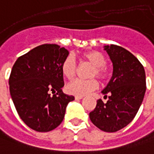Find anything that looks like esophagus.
I'll list each match as a JSON object with an SVG mask.
<instances>
[{
    "label": "esophagus",
    "instance_id": "34e87169",
    "mask_svg": "<svg viewBox=\"0 0 154 154\" xmlns=\"http://www.w3.org/2000/svg\"><path fill=\"white\" fill-rule=\"evenodd\" d=\"M83 98V97H80V96H76L75 97V99L76 100H79V99H82Z\"/></svg>",
    "mask_w": 154,
    "mask_h": 154
}]
</instances>
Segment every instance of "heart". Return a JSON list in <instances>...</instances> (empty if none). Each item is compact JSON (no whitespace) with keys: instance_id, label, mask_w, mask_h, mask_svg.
I'll return each instance as SVG.
<instances>
[{"instance_id":"1","label":"heart","mask_w":154,"mask_h":154,"mask_svg":"<svg viewBox=\"0 0 154 154\" xmlns=\"http://www.w3.org/2000/svg\"><path fill=\"white\" fill-rule=\"evenodd\" d=\"M82 57L93 65V69L91 72V77H97L101 80H104L107 77V69L105 68L106 58L99 51H87L82 55ZM61 72L63 76L67 79H72L77 72V63L73 57L68 56L62 63ZM98 87V84L95 79L81 80L76 79L66 86V91L69 94L75 96H85L91 91H95Z\"/></svg>"}]
</instances>
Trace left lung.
<instances>
[{
    "instance_id": "left-lung-1",
    "label": "left lung",
    "mask_w": 154,
    "mask_h": 154,
    "mask_svg": "<svg viewBox=\"0 0 154 154\" xmlns=\"http://www.w3.org/2000/svg\"><path fill=\"white\" fill-rule=\"evenodd\" d=\"M113 65L112 77L101 91L108 101H97L90 119L97 128L115 132L131 122L146 93V73L143 65L131 52L118 45L104 46Z\"/></svg>"
}]
</instances>
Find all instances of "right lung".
<instances>
[{"instance_id": "1", "label": "right lung", "mask_w": 154, "mask_h": 154, "mask_svg": "<svg viewBox=\"0 0 154 154\" xmlns=\"http://www.w3.org/2000/svg\"><path fill=\"white\" fill-rule=\"evenodd\" d=\"M68 55V50L57 44H42L18 57L12 68L8 80L12 100L22 120L35 131L57 128L67 104L75 99L62 91L61 65Z\"/></svg>"}]
</instances>
